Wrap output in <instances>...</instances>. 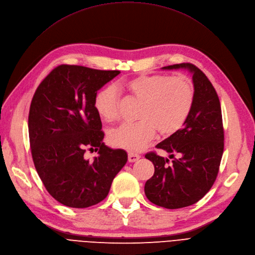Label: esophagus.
<instances>
[{"label":"esophagus","instance_id":"obj_1","mask_svg":"<svg viewBox=\"0 0 255 255\" xmlns=\"http://www.w3.org/2000/svg\"><path fill=\"white\" fill-rule=\"evenodd\" d=\"M140 159V155L134 152H128V162L132 163V162H136Z\"/></svg>","mask_w":255,"mask_h":255}]
</instances>
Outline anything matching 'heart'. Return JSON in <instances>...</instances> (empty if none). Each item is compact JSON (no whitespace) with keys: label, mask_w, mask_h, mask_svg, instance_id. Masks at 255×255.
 <instances>
[{"label":"heart","mask_w":255,"mask_h":255,"mask_svg":"<svg viewBox=\"0 0 255 255\" xmlns=\"http://www.w3.org/2000/svg\"><path fill=\"white\" fill-rule=\"evenodd\" d=\"M126 89L141 102L137 124H124L109 131L108 140L115 147L139 151L152 140L155 130L170 136L184 126L195 99L194 87L185 77L139 76L125 83ZM94 107L107 123L118 116V94L107 86L95 96Z\"/></svg>","instance_id":"b5f03b06"}]
</instances>
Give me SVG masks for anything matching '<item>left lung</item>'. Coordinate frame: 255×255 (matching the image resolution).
<instances>
[{"label":"left lung","instance_id":"1","mask_svg":"<svg viewBox=\"0 0 255 255\" xmlns=\"http://www.w3.org/2000/svg\"><path fill=\"white\" fill-rule=\"evenodd\" d=\"M162 69L188 70L195 92L183 128L156 144L170 153L172 163L154 152L145 154L154 166L152 177L145 183V195L159 207L173 210L196 203L214 185L222 159L224 131L219 98L207 76L191 63Z\"/></svg>","mask_w":255,"mask_h":255}]
</instances>
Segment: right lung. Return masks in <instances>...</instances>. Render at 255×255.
<instances>
[{
	"instance_id": "right-lung-1",
	"label": "right lung",
	"mask_w": 255,
	"mask_h": 255,
	"mask_svg": "<svg viewBox=\"0 0 255 255\" xmlns=\"http://www.w3.org/2000/svg\"><path fill=\"white\" fill-rule=\"evenodd\" d=\"M119 70L60 65L36 90L29 113L33 162L47 192L69 208L84 209L104 200L128 161L124 149L103 142L94 100ZM86 148L98 151L86 160Z\"/></svg>"
}]
</instances>
